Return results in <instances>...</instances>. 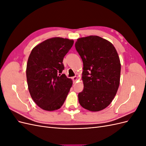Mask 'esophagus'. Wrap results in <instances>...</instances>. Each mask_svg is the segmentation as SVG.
<instances>
[{
  "instance_id": "1",
  "label": "esophagus",
  "mask_w": 146,
  "mask_h": 146,
  "mask_svg": "<svg viewBox=\"0 0 146 146\" xmlns=\"http://www.w3.org/2000/svg\"><path fill=\"white\" fill-rule=\"evenodd\" d=\"M78 79V77L77 76H74L72 77V80H73V82L76 83V82L77 81V80Z\"/></svg>"
}]
</instances>
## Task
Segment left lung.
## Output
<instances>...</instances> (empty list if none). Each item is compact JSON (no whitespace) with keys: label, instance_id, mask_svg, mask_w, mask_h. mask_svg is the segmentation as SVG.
Listing matches in <instances>:
<instances>
[{"label":"left lung","instance_id":"obj_1","mask_svg":"<svg viewBox=\"0 0 146 146\" xmlns=\"http://www.w3.org/2000/svg\"><path fill=\"white\" fill-rule=\"evenodd\" d=\"M75 46L83 63L79 104L89 111H100L111 104L120 83L117 52L107 39L92 35L77 39Z\"/></svg>","mask_w":146,"mask_h":146}]
</instances>
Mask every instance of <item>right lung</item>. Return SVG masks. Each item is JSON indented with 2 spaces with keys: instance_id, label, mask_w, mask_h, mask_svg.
Segmentation results:
<instances>
[{
  "instance_id": "1",
  "label": "right lung",
  "mask_w": 146,
  "mask_h": 146,
  "mask_svg": "<svg viewBox=\"0 0 146 146\" xmlns=\"http://www.w3.org/2000/svg\"><path fill=\"white\" fill-rule=\"evenodd\" d=\"M73 44L72 39L52 38L35 46L29 55L26 69L29 91L36 104L46 111L60 108L72 85L62 71L63 58Z\"/></svg>"
}]
</instances>
